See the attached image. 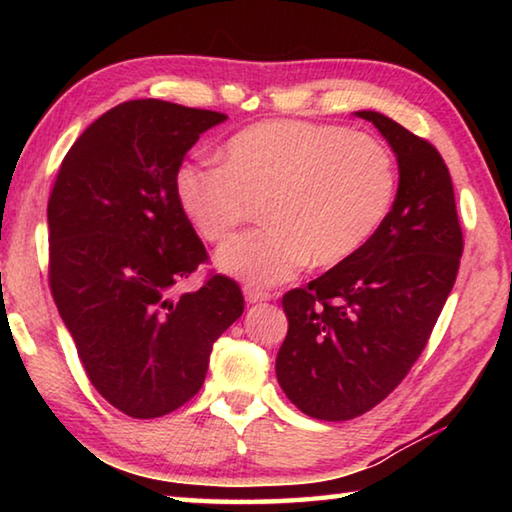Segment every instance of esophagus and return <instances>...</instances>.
<instances>
[{
  "instance_id": "34e87169",
  "label": "esophagus",
  "mask_w": 512,
  "mask_h": 512,
  "mask_svg": "<svg viewBox=\"0 0 512 512\" xmlns=\"http://www.w3.org/2000/svg\"><path fill=\"white\" fill-rule=\"evenodd\" d=\"M273 296L264 289H257V287H246V302L248 305H257V302H266L271 300Z\"/></svg>"
}]
</instances>
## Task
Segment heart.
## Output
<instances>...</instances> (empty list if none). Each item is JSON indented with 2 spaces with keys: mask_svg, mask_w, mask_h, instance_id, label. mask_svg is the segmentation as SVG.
I'll return each mask as SVG.
<instances>
[{
  "mask_svg": "<svg viewBox=\"0 0 512 512\" xmlns=\"http://www.w3.org/2000/svg\"><path fill=\"white\" fill-rule=\"evenodd\" d=\"M397 169L375 137L298 119L259 121L223 144V164L185 160L173 194L210 244L230 239L262 203L268 225L225 244L216 264L253 284L339 266L391 212Z\"/></svg>",
  "mask_w": 512,
  "mask_h": 512,
  "instance_id": "heart-1",
  "label": "heart"
}]
</instances>
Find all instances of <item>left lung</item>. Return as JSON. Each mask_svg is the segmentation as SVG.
Here are the masks:
<instances>
[{
	"instance_id": "obj_1",
	"label": "left lung",
	"mask_w": 512,
	"mask_h": 512,
	"mask_svg": "<svg viewBox=\"0 0 512 512\" xmlns=\"http://www.w3.org/2000/svg\"><path fill=\"white\" fill-rule=\"evenodd\" d=\"M400 164L391 212L366 246L284 293L289 332L277 381L302 413L341 422L386 400L427 345L463 255L454 185L436 146L391 117L359 110Z\"/></svg>"
}]
</instances>
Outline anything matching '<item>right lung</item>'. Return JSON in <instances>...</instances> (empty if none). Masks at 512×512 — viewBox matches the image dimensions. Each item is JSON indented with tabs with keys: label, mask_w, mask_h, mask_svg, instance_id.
<instances>
[{
	"label": "right lung",
	"mask_w": 512,
	"mask_h": 512,
	"mask_svg": "<svg viewBox=\"0 0 512 512\" xmlns=\"http://www.w3.org/2000/svg\"><path fill=\"white\" fill-rule=\"evenodd\" d=\"M223 112L137 99L108 110L67 151L47 205L49 289L103 400L131 418L201 391L214 341L244 314L235 280L173 287L207 250L173 194V171Z\"/></svg>",
	"instance_id": "right-lung-1"
}]
</instances>
